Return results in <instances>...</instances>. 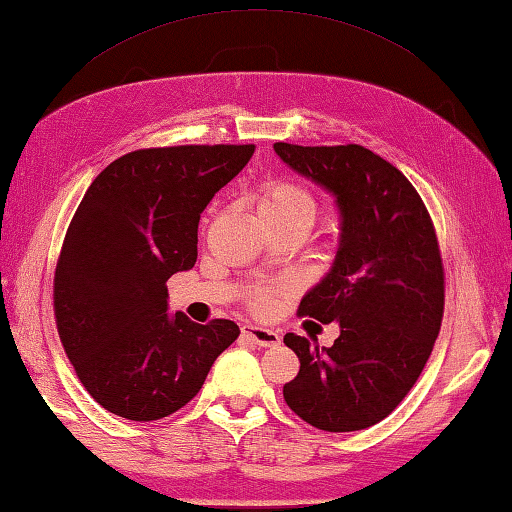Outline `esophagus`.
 Returning a JSON list of instances; mask_svg holds the SVG:
<instances>
[{
	"label": "esophagus",
	"mask_w": 512,
	"mask_h": 512,
	"mask_svg": "<svg viewBox=\"0 0 512 512\" xmlns=\"http://www.w3.org/2000/svg\"><path fill=\"white\" fill-rule=\"evenodd\" d=\"M242 335L251 339L254 344L263 346V348L281 344V335L276 333V330H270V328H261V326H251L249 324V326H242Z\"/></svg>",
	"instance_id": "34e87169"
}]
</instances>
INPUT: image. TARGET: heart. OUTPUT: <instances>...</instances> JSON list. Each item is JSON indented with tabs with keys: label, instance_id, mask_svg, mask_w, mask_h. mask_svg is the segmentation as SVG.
<instances>
[{
	"label": "heart",
	"instance_id": "obj_1",
	"mask_svg": "<svg viewBox=\"0 0 512 512\" xmlns=\"http://www.w3.org/2000/svg\"><path fill=\"white\" fill-rule=\"evenodd\" d=\"M258 211L267 224L306 220L312 222L317 215V200L308 186L297 179L279 177L267 182L258 195ZM285 288V283L258 285L249 294V306L254 312H270L274 308L276 294Z\"/></svg>",
	"mask_w": 512,
	"mask_h": 512
}]
</instances>
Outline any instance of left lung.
Listing matches in <instances>:
<instances>
[{
    "label": "left lung",
    "mask_w": 512,
    "mask_h": 512,
    "mask_svg": "<svg viewBox=\"0 0 512 512\" xmlns=\"http://www.w3.org/2000/svg\"><path fill=\"white\" fill-rule=\"evenodd\" d=\"M297 173L337 195L342 245L297 315L339 321L330 348L288 333L299 357L283 387L288 407L324 432H357L387 418L423 373L441 330L445 272L436 229L414 184L360 143H274Z\"/></svg>",
    "instance_id": "left-lung-1"
}]
</instances>
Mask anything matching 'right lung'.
Masks as SVG:
<instances>
[{
  "mask_svg": "<svg viewBox=\"0 0 512 512\" xmlns=\"http://www.w3.org/2000/svg\"><path fill=\"white\" fill-rule=\"evenodd\" d=\"M254 150V143L134 150L114 159L80 200L53 276V315L78 380L112 414L139 423L175 414L238 339L229 319L170 317L166 281L195 265L200 213Z\"/></svg>",
  "mask_w": 512,
  "mask_h": 512,
  "instance_id": "right-lung-1",
  "label": "right lung"
}]
</instances>
